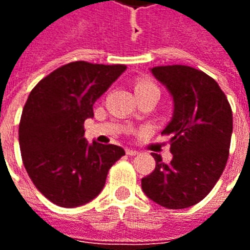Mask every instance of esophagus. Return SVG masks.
Masks as SVG:
<instances>
[{"label": "esophagus", "mask_w": 250, "mask_h": 250, "mask_svg": "<svg viewBox=\"0 0 250 250\" xmlns=\"http://www.w3.org/2000/svg\"><path fill=\"white\" fill-rule=\"evenodd\" d=\"M125 154H127V155H130V157H134V155H138V154H139V151L132 150V148H125Z\"/></svg>", "instance_id": "34e87169"}]
</instances>
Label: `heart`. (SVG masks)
<instances>
[{
	"mask_svg": "<svg viewBox=\"0 0 250 250\" xmlns=\"http://www.w3.org/2000/svg\"><path fill=\"white\" fill-rule=\"evenodd\" d=\"M150 91H154V92L159 93V88L154 82H151L150 79H138L135 83V93H142V92H150Z\"/></svg>",
	"mask_w": 250,
	"mask_h": 250,
	"instance_id": "obj_1",
	"label": "heart"
}]
</instances>
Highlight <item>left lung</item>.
I'll use <instances>...</instances> for the list:
<instances>
[{
    "label": "left lung",
    "mask_w": 250,
    "mask_h": 250,
    "mask_svg": "<svg viewBox=\"0 0 250 250\" xmlns=\"http://www.w3.org/2000/svg\"><path fill=\"white\" fill-rule=\"evenodd\" d=\"M174 100V115L163 135H170L171 162L152 152L155 168L142 178L147 197L167 209L198 204L214 188L229 158L233 116L230 104L213 77L188 65L151 69Z\"/></svg>",
    "instance_id": "left-lung-1"
}]
</instances>
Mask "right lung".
Here are the masks:
<instances>
[{"label":"right lung","instance_id":"obj_1","mask_svg":"<svg viewBox=\"0 0 250 250\" xmlns=\"http://www.w3.org/2000/svg\"><path fill=\"white\" fill-rule=\"evenodd\" d=\"M125 68L73 62L30 91L19 127L21 158L37 190L57 206L76 208L92 201L109 168L125 155L115 145H88L84 122Z\"/></svg>","mask_w":250,"mask_h":250}]
</instances>
